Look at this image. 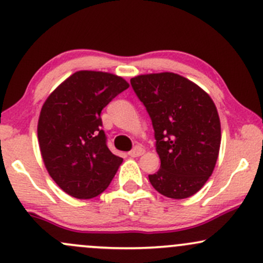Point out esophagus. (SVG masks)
I'll return each mask as SVG.
<instances>
[{"label": "esophagus", "instance_id": "34e87169", "mask_svg": "<svg viewBox=\"0 0 263 263\" xmlns=\"http://www.w3.org/2000/svg\"><path fill=\"white\" fill-rule=\"evenodd\" d=\"M145 152V149L142 148V147L140 146H136L134 149H131V151L128 152V156H131V157H138V156H141Z\"/></svg>", "mask_w": 263, "mask_h": 263}]
</instances>
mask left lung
Instances as JSON below:
<instances>
[{"instance_id": "obj_1", "label": "left lung", "mask_w": 263, "mask_h": 263, "mask_svg": "<svg viewBox=\"0 0 263 263\" xmlns=\"http://www.w3.org/2000/svg\"><path fill=\"white\" fill-rule=\"evenodd\" d=\"M155 129L161 167L148 180L161 195L182 200L195 195L212 175L221 145V123L211 97L177 73L131 79Z\"/></svg>"}]
</instances>
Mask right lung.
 <instances>
[{"mask_svg":"<svg viewBox=\"0 0 263 263\" xmlns=\"http://www.w3.org/2000/svg\"><path fill=\"white\" fill-rule=\"evenodd\" d=\"M128 88L122 77L79 71L43 103L37 126L48 174L72 197L92 198L108 187L122 158L107 147L101 111Z\"/></svg>","mask_w":263,"mask_h":263,"instance_id":"1","label":"right lung"}]
</instances>
